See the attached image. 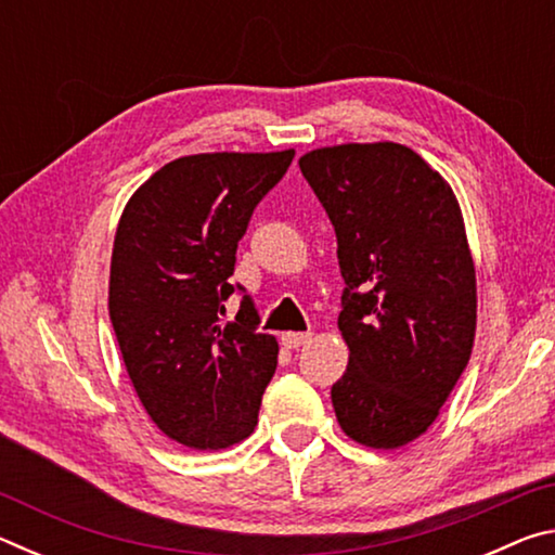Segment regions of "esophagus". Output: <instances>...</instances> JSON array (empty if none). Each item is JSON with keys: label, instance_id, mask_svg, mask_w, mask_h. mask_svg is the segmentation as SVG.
Segmentation results:
<instances>
[{"label": "esophagus", "instance_id": "obj_1", "mask_svg": "<svg viewBox=\"0 0 555 555\" xmlns=\"http://www.w3.org/2000/svg\"><path fill=\"white\" fill-rule=\"evenodd\" d=\"M313 333H284L281 335V343H284V347H288V350H298V347H304L311 343Z\"/></svg>", "mask_w": 555, "mask_h": 555}]
</instances>
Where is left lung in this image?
I'll return each mask as SVG.
<instances>
[{
    "mask_svg": "<svg viewBox=\"0 0 555 555\" xmlns=\"http://www.w3.org/2000/svg\"><path fill=\"white\" fill-rule=\"evenodd\" d=\"M337 237V327L350 347L331 389L357 443L393 450L424 436L467 367L475 264L453 188L409 146H323L300 156Z\"/></svg>",
    "mask_w": 555,
    "mask_h": 555,
    "instance_id": "8db88e82",
    "label": "left lung"
}]
</instances>
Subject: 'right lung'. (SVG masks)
<instances>
[{
	"label": "right lung",
	"instance_id": "add662e5",
	"mask_svg": "<svg viewBox=\"0 0 555 555\" xmlns=\"http://www.w3.org/2000/svg\"><path fill=\"white\" fill-rule=\"evenodd\" d=\"M294 149L181 156L149 178L121 212L109 264V321L149 416L176 443L224 450L257 426L279 343L257 333L242 296L222 323L237 242Z\"/></svg>",
	"mask_w": 555,
	"mask_h": 555
}]
</instances>
